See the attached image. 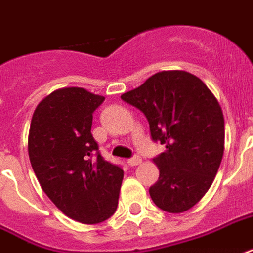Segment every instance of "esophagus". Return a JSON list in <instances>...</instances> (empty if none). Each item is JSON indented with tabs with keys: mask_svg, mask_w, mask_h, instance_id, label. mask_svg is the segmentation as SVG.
<instances>
[{
	"mask_svg": "<svg viewBox=\"0 0 253 253\" xmlns=\"http://www.w3.org/2000/svg\"><path fill=\"white\" fill-rule=\"evenodd\" d=\"M127 163H128L130 166H138L142 163V158L138 157V155H135V157L130 158V159L127 161Z\"/></svg>",
	"mask_w": 253,
	"mask_h": 253,
	"instance_id": "obj_1",
	"label": "esophagus"
}]
</instances>
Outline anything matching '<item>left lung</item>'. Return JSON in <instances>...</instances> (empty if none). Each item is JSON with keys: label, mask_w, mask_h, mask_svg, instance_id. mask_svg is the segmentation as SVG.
<instances>
[{"label": "left lung", "mask_w": 253, "mask_h": 253, "mask_svg": "<svg viewBox=\"0 0 253 253\" xmlns=\"http://www.w3.org/2000/svg\"><path fill=\"white\" fill-rule=\"evenodd\" d=\"M123 101L146 115L154 142L166 151L152 161L159 179L150 196L166 212L194 207L211 187L224 151V117L202 80L187 71H162L125 92Z\"/></svg>", "instance_id": "8db88e82"}]
</instances>
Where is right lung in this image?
<instances>
[{"instance_id": "obj_1", "label": "right lung", "mask_w": 253, "mask_h": 253, "mask_svg": "<svg viewBox=\"0 0 253 253\" xmlns=\"http://www.w3.org/2000/svg\"><path fill=\"white\" fill-rule=\"evenodd\" d=\"M103 101L82 87L55 90L37 106L29 131V158L42 190L84 224L117 211L123 179V169L103 159L92 138V114Z\"/></svg>"}]
</instances>
